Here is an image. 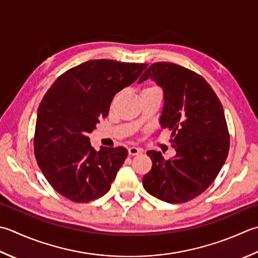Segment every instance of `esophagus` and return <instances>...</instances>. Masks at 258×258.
Returning a JSON list of instances; mask_svg holds the SVG:
<instances>
[{
    "label": "esophagus",
    "instance_id": "obj_1",
    "mask_svg": "<svg viewBox=\"0 0 258 258\" xmlns=\"http://www.w3.org/2000/svg\"><path fill=\"white\" fill-rule=\"evenodd\" d=\"M142 153V150L139 149V148H135V146H132V148L128 149V154L130 155H139Z\"/></svg>",
    "mask_w": 258,
    "mask_h": 258
}]
</instances>
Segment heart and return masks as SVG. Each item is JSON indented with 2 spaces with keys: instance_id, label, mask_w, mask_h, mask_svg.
Returning a JSON list of instances; mask_svg holds the SVG:
<instances>
[{
  "instance_id": "obj_1",
  "label": "heart",
  "mask_w": 258,
  "mask_h": 258,
  "mask_svg": "<svg viewBox=\"0 0 258 258\" xmlns=\"http://www.w3.org/2000/svg\"><path fill=\"white\" fill-rule=\"evenodd\" d=\"M148 89H159L158 87H154V86H151V87H148L146 89H144V90H148Z\"/></svg>"
}]
</instances>
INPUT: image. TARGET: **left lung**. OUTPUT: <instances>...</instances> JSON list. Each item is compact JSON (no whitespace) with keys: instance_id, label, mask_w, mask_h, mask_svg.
Returning <instances> with one entry per match:
<instances>
[{"instance_id":"8db88e82","label":"left lung","mask_w":258,"mask_h":258,"mask_svg":"<svg viewBox=\"0 0 258 258\" xmlns=\"http://www.w3.org/2000/svg\"><path fill=\"white\" fill-rule=\"evenodd\" d=\"M149 78L163 88L160 123L172 132L170 142L176 154L164 160L161 152L148 151L152 169L143 176V186L165 203H186L209 188L228 155L224 107L203 76L180 64L152 63L139 83Z\"/></svg>"}]
</instances>
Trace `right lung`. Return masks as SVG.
<instances>
[{"instance_id":"1","label":"right lung","mask_w":258,"mask_h":258,"mask_svg":"<svg viewBox=\"0 0 258 258\" xmlns=\"http://www.w3.org/2000/svg\"><path fill=\"white\" fill-rule=\"evenodd\" d=\"M146 63L95 59L55 79L38 108L34 155L45 179L75 203H89L108 192L127 150L96 151L88 134L108 115L114 96L133 84Z\"/></svg>"}]
</instances>
